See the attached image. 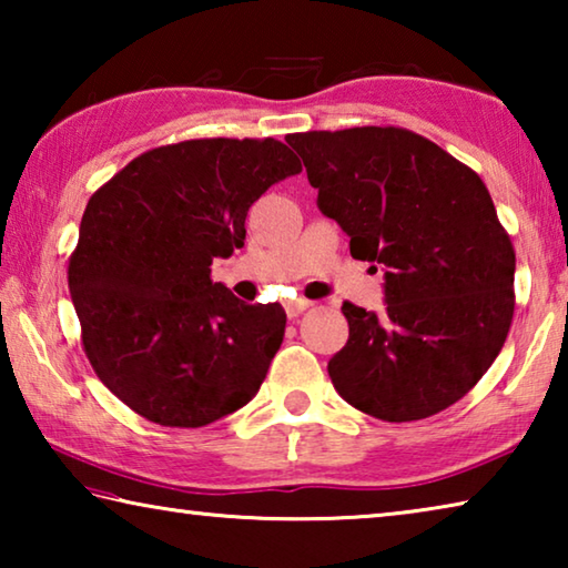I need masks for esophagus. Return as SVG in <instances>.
I'll use <instances>...</instances> for the list:
<instances>
[{
	"instance_id": "34e87169",
	"label": "esophagus",
	"mask_w": 568,
	"mask_h": 568,
	"mask_svg": "<svg viewBox=\"0 0 568 568\" xmlns=\"http://www.w3.org/2000/svg\"><path fill=\"white\" fill-rule=\"evenodd\" d=\"M307 305H311V301H305V297H295V301H287L285 303L287 318H297V315H301Z\"/></svg>"
}]
</instances>
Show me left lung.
<instances>
[{"label":"left lung","instance_id":"obj_1","mask_svg":"<svg viewBox=\"0 0 568 568\" xmlns=\"http://www.w3.org/2000/svg\"><path fill=\"white\" fill-rule=\"evenodd\" d=\"M287 145L351 255L381 265L386 281L381 313L343 303L348 343L328 361L335 390L390 423L454 406L491 368L514 318L516 255L486 185L400 128L297 132Z\"/></svg>","mask_w":568,"mask_h":568}]
</instances>
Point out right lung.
<instances>
[{"label": "right lung", "mask_w": 568, "mask_h": 568, "mask_svg": "<svg viewBox=\"0 0 568 568\" xmlns=\"http://www.w3.org/2000/svg\"><path fill=\"white\" fill-rule=\"evenodd\" d=\"M283 142L187 140L134 158L90 197L70 295L94 373L142 418L200 428L243 408L285 335L277 303L210 281L263 192L301 172Z\"/></svg>", "instance_id": "add662e5"}]
</instances>
